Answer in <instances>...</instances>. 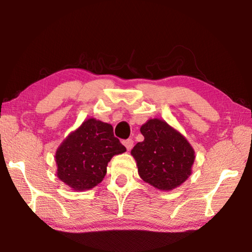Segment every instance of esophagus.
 <instances>
[{
	"instance_id": "1",
	"label": "esophagus",
	"mask_w": 252,
	"mask_h": 252,
	"mask_svg": "<svg viewBox=\"0 0 252 252\" xmlns=\"http://www.w3.org/2000/svg\"><path fill=\"white\" fill-rule=\"evenodd\" d=\"M123 144H125V146H126V150L130 151L131 149H132V147H133V140H132V139H126V140H125V141H123Z\"/></svg>"
}]
</instances>
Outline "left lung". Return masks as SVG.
<instances>
[{
  "label": "left lung",
  "mask_w": 252,
  "mask_h": 252,
  "mask_svg": "<svg viewBox=\"0 0 252 252\" xmlns=\"http://www.w3.org/2000/svg\"><path fill=\"white\" fill-rule=\"evenodd\" d=\"M140 131L144 140L131 150L140 177L160 190H172L185 182L194 161L189 142L159 119L149 120Z\"/></svg>",
  "instance_id": "left-lung-1"
}]
</instances>
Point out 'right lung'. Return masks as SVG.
<instances>
[{"label": "right lung", "instance_id": "right-lung-1", "mask_svg": "<svg viewBox=\"0 0 252 252\" xmlns=\"http://www.w3.org/2000/svg\"><path fill=\"white\" fill-rule=\"evenodd\" d=\"M126 151L109 123L84 121L63 141L55 155L58 177L74 190H87L100 183L114 155Z\"/></svg>", "mask_w": 252, "mask_h": 252}]
</instances>
